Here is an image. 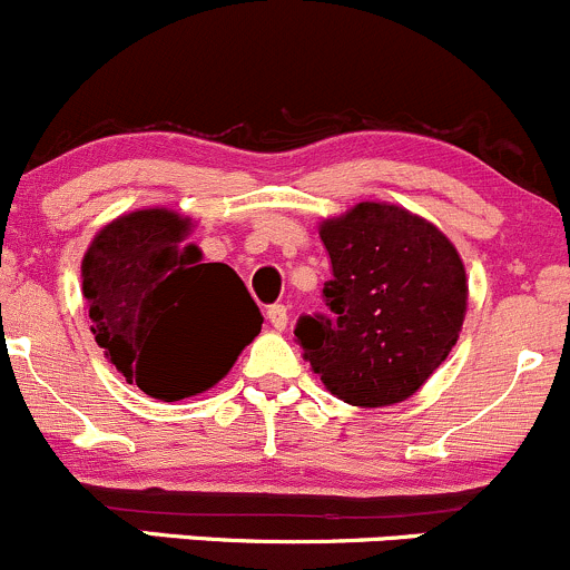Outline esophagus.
I'll use <instances>...</instances> for the list:
<instances>
[{
	"label": "esophagus",
	"mask_w": 570,
	"mask_h": 570,
	"mask_svg": "<svg viewBox=\"0 0 570 570\" xmlns=\"http://www.w3.org/2000/svg\"><path fill=\"white\" fill-rule=\"evenodd\" d=\"M267 320H269V325L275 327V331H284V327H286V306H281V303L269 306L267 308Z\"/></svg>",
	"instance_id": "esophagus-1"
}]
</instances>
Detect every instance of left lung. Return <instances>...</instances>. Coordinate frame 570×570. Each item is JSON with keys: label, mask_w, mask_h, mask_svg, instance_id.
<instances>
[{"label": "left lung", "mask_w": 570, "mask_h": 570, "mask_svg": "<svg viewBox=\"0 0 570 570\" xmlns=\"http://www.w3.org/2000/svg\"><path fill=\"white\" fill-rule=\"evenodd\" d=\"M331 317L295 336L325 389L355 407L405 402L455 347L469 306L463 258L439 226L386 200L320 223Z\"/></svg>", "instance_id": "left-lung-1"}]
</instances>
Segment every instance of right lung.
Masks as SVG:
<instances>
[{
  "instance_id": "add662e5",
  "label": "right lung",
  "mask_w": 570,
  "mask_h": 570,
  "mask_svg": "<svg viewBox=\"0 0 570 570\" xmlns=\"http://www.w3.org/2000/svg\"><path fill=\"white\" fill-rule=\"evenodd\" d=\"M193 220L165 206L126 212L82 258L90 333L126 383L178 402L220 383L262 331V314L228 264H204Z\"/></svg>"
}]
</instances>
